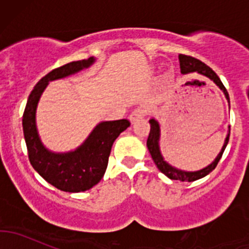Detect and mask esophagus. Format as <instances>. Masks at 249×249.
I'll list each match as a JSON object with an SVG mask.
<instances>
[{
    "label": "esophagus",
    "mask_w": 249,
    "mask_h": 249,
    "mask_svg": "<svg viewBox=\"0 0 249 249\" xmlns=\"http://www.w3.org/2000/svg\"><path fill=\"white\" fill-rule=\"evenodd\" d=\"M145 114H147V110H145V109L136 108L134 110V112L131 113V114H130L129 119H130V122H131V123H136L139 119H142V118L144 117Z\"/></svg>",
    "instance_id": "obj_1"
}]
</instances>
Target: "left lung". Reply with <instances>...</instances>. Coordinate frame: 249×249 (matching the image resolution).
Returning <instances> with one entry per match:
<instances>
[{
    "label": "left lung",
    "instance_id": "8db88e82",
    "mask_svg": "<svg viewBox=\"0 0 249 249\" xmlns=\"http://www.w3.org/2000/svg\"><path fill=\"white\" fill-rule=\"evenodd\" d=\"M178 59H179L180 72H182L183 74L190 73V72H199L200 74H203V76L208 77L210 79H212L213 82H214L215 84L220 88V89L223 90V92H224L228 102L230 104L229 94H228L227 89H225V87L223 85L222 80L219 79V77L215 74V72L213 71L211 67H208L207 65L203 64V62L200 61V60L190 56V55L179 54L178 55ZM149 124H150V131H149V136H148V140H147L148 150H149L150 155H152L153 161L155 162V165H157V167L159 169V171L164 173V175L166 176V177H169L170 179L182 180V182H194V180L200 179V178L207 176L208 173L212 172L213 170L215 169L218 161H219L220 158H222V155H223V153H224L228 142H229L230 131H229V134H228L227 139H225L224 145H223L222 150H220V153L218 154V157L215 158V160L212 162V164L208 165V166L205 167V169L200 170V171H195V172L180 171V170H177V169H175V167H172L171 165H169L164 159H162L161 154H160V149H159V139H160L159 124H158V122L155 119H150Z\"/></svg>",
    "mask_w": 249,
    "mask_h": 249
}]
</instances>
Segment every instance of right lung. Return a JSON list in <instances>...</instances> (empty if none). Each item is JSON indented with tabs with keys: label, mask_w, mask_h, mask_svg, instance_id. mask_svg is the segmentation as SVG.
I'll return each mask as SVG.
<instances>
[{
	"label": "right lung",
	"mask_w": 249,
	"mask_h": 249,
	"mask_svg": "<svg viewBox=\"0 0 249 249\" xmlns=\"http://www.w3.org/2000/svg\"><path fill=\"white\" fill-rule=\"evenodd\" d=\"M94 57L72 61L46 74L30 94L22 114V130L32 167L49 184L67 193L89 190L101 180L108 165L113 142L130 126L127 119L104 122L74 152L56 154L44 148L36 129V107L48 82L70 76L89 67Z\"/></svg>",
	"instance_id": "1"
}]
</instances>
